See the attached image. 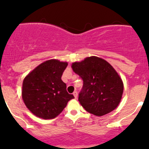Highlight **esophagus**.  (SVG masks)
Returning a JSON list of instances; mask_svg holds the SVG:
<instances>
[{
  "label": "esophagus",
  "mask_w": 149,
  "mask_h": 149,
  "mask_svg": "<svg viewBox=\"0 0 149 149\" xmlns=\"http://www.w3.org/2000/svg\"><path fill=\"white\" fill-rule=\"evenodd\" d=\"M73 96H74V97H75V98H77V97H78V92H77V91H74V92H73Z\"/></svg>",
  "instance_id": "1"
}]
</instances>
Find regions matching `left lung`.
Returning <instances> with one entry per match:
<instances>
[{"instance_id": "obj_1", "label": "left lung", "mask_w": 149, "mask_h": 149, "mask_svg": "<svg viewBox=\"0 0 149 149\" xmlns=\"http://www.w3.org/2000/svg\"><path fill=\"white\" fill-rule=\"evenodd\" d=\"M73 71L83 80L79 101L89 113L102 116L119 104L123 83L112 65L98 57L86 58L72 64Z\"/></svg>"}]
</instances>
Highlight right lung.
I'll return each mask as SVG.
<instances>
[{
	"mask_svg": "<svg viewBox=\"0 0 149 149\" xmlns=\"http://www.w3.org/2000/svg\"><path fill=\"white\" fill-rule=\"evenodd\" d=\"M67 63L49 60L34 68L25 77L22 98L26 107L37 117L52 119L58 116L74 98L68 93L61 79Z\"/></svg>",
	"mask_w": 149,
	"mask_h": 149,
	"instance_id": "1",
	"label": "right lung"
}]
</instances>
